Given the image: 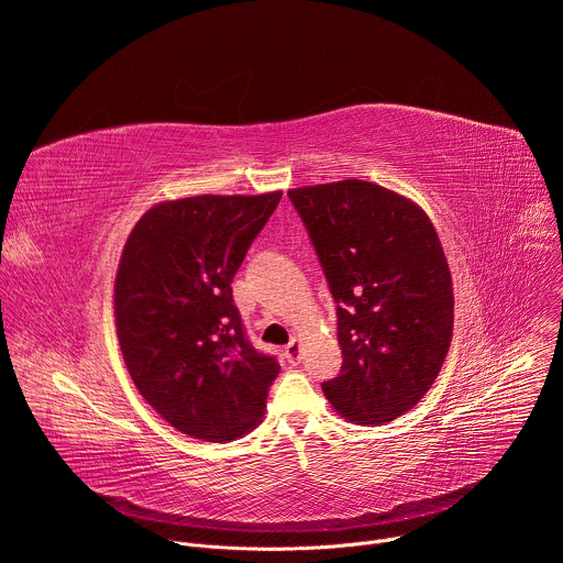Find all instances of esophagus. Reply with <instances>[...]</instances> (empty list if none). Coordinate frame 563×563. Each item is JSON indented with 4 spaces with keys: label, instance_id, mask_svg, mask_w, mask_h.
Segmentation results:
<instances>
[{
    "label": "esophagus",
    "instance_id": "1",
    "mask_svg": "<svg viewBox=\"0 0 563 563\" xmlns=\"http://www.w3.org/2000/svg\"><path fill=\"white\" fill-rule=\"evenodd\" d=\"M300 352H302V345H300V339H291L289 341V345L285 347V358L289 361V363H298L300 361Z\"/></svg>",
    "mask_w": 563,
    "mask_h": 563
}]
</instances>
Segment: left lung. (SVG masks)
Masks as SVG:
<instances>
[{"label": "left lung", "instance_id": "8db88e82", "mask_svg": "<svg viewBox=\"0 0 563 563\" xmlns=\"http://www.w3.org/2000/svg\"><path fill=\"white\" fill-rule=\"evenodd\" d=\"M287 196L336 300L343 365L323 391L352 423H389L428 394L452 341V276L437 229L410 198L365 180Z\"/></svg>", "mask_w": 563, "mask_h": 563}]
</instances>
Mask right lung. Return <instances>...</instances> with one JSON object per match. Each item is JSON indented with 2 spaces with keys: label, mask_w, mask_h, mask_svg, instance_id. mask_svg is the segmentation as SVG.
I'll use <instances>...</instances> for the list:
<instances>
[{
  "label": "right lung",
  "mask_w": 563,
  "mask_h": 563,
  "mask_svg": "<svg viewBox=\"0 0 563 563\" xmlns=\"http://www.w3.org/2000/svg\"><path fill=\"white\" fill-rule=\"evenodd\" d=\"M280 198L167 200L126 238L115 276L120 350L142 398L187 437L233 441L265 415L280 365L252 347L231 280Z\"/></svg>",
  "instance_id": "right-lung-1"
}]
</instances>
